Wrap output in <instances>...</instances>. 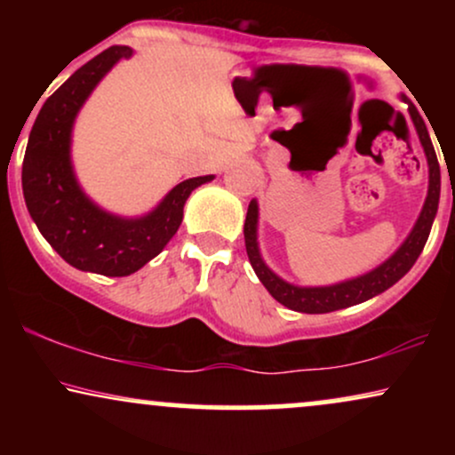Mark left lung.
Segmentation results:
<instances>
[{"instance_id":"8db88e82","label":"left lung","mask_w":455,"mask_h":455,"mask_svg":"<svg viewBox=\"0 0 455 455\" xmlns=\"http://www.w3.org/2000/svg\"><path fill=\"white\" fill-rule=\"evenodd\" d=\"M411 117L415 124L417 134H419L421 148L426 151L427 169H430V186H427V196L421 210L419 218H417L415 227L406 242L395 250L391 257L380 263L377 269L368 271V274L357 275V278L338 282L331 286H295L284 282L271 271L265 260L260 259L259 243H257V224H259V205L257 201H250L248 213H245L243 224V239H245V252H248L250 265H252L254 274L263 282L265 289L269 291L275 301L282 306L291 307L295 312H306V315H325V312L342 310V307L362 304V301L372 299L374 295L383 293L389 286H394L402 275L409 271L415 260L419 259L421 250L427 242L430 235L432 222H435L436 210H438V196H441V166H438L435 145H432L430 134L424 119L417 115L415 108L411 107Z\"/></svg>"}]
</instances>
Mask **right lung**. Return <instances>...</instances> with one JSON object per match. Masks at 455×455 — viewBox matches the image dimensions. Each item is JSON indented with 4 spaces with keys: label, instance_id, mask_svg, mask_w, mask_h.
I'll use <instances>...</instances> for the list:
<instances>
[{
    "label": "right lung",
    "instance_id": "right-lung-1",
    "mask_svg": "<svg viewBox=\"0 0 455 455\" xmlns=\"http://www.w3.org/2000/svg\"><path fill=\"white\" fill-rule=\"evenodd\" d=\"M130 55V46H108L51 93L31 128L23 160V196L43 237L72 267L111 278L134 274L158 257L180 228L190 192L213 180L205 175L181 181L143 218L113 216L81 190L70 162L72 124L100 78Z\"/></svg>",
    "mask_w": 455,
    "mask_h": 455
}]
</instances>
